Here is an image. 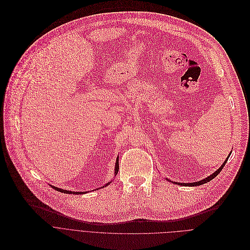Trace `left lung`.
I'll use <instances>...</instances> for the list:
<instances>
[{
  "instance_id": "1",
  "label": "left lung",
  "mask_w": 250,
  "mask_h": 250,
  "mask_svg": "<svg viewBox=\"0 0 250 250\" xmlns=\"http://www.w3.org/2000/svg\"><path fill=\"white\" fill-rule=\"evenodd\" d=\"M230 154H231V152L229 153V155L228 156V158L226 159V161L223 163V165L215 171V172H213L211 175H209L208 177H206V178H204V179H202V180H200V181H196V182H191V183H180V182H175V181H172L174 184H179V185H188V186H198V185H202V184H205V183H207V182H209V181H211L213 178H215L220 172H221V170L224 168V167H225V165L227 164V162H228V160H229V156H230ZM167 180H168V181H170L171 182V180H169V179H167Z\"/></svg>"
}]
</instances>
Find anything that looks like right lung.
Masks as SVG:
<instances>
[{
  "label": "right lung",
  "instance_id": "right-lung-1",
  "mask_svg": "<svg viewBox=\"0 0 250 250\" xmlns=\"http://www.w3.org/2000/svg\"><path fill=\"white\" fill-rule=\"evenodd\" d=\"M118 170H119V157H117V159H116V163H115V167H114V176H116L117 175V173H118ZM112 181V180H111ZM111 181H109L108 183H106L105 184V186H108L110 183H111ZM51 187L52 188H54L55 190H57V191H59V192H62V193H67V194H83V193H86V192H73V191H69V190H65V189H62V188H58V187H56V186H53V185H51ZM104 186H102V187H99V188H104ZM98 189V188H97Z\"/></svg>",
  "mask_w": 250,
  "mask_h": 250
}]
</instances>
